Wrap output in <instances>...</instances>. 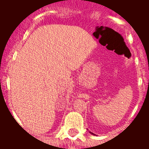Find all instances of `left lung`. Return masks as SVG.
<instances>
[{
	"mask_svg": "<svg viewBox=\"0 0 149 149\" xmlns=\"http://www.w3.org/2000/svg\"><path fill=\"white\" fill-rule=\"evenodd\" d=\"M89 133H91V134H93V135H95V134H93V132H89Z\"/></svg>",
	"mask_w": 149,
	"mask_h": 149,
	"instance_id": "8db88e82",
	"label": "left lung"
}]
</instances>
